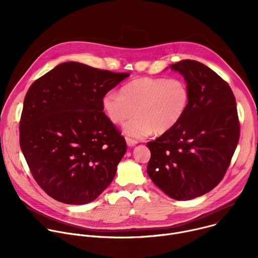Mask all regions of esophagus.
Returning a JSON list of instances; mask_svg holds the SVG:
<instances>
[{
	"mask_svg": "<svg viewBox=\"0 0 258 258\" xmlns=\"http://www.w3.org/2000/svg\"><path fill=\"white\" fill-rule=\"evenodd\" d=\"M125 141H126V144L128 147H134L138 144V142L136 140H133V139H130V138H125Z\"/></svg>",
	"mask_w": 258,
	"mask_h": 258,
	"instance_id": "1",
	"label": "esophagus"
}]
</instances>
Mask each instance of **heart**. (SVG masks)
Here are the masks:
<instances>
[{
	"label": "heart",
	"instance_id": "obj_1",
	"mask_svg": "<svg viewBox=\"0 0 258 258\" xmlns=\"http://www.w3.org/2000/svg\"><path fill=\"white\" fill-rule=\"evenodd\" d=\"M190 90L179 79L141 78L125 84L120 94L106 93L101 106L107 118L122 124L135 112L137 116L123 126L126 136L144 139L173 130L185 117L190 106Z\"/></svg>",
	"mask_w": 258,
	"mask_h": 258
}]
</instances>
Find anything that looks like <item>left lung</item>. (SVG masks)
Instances as JSON below:
<instances>
[{"label":"left lung","instance_id":"obj_1","mask_svg":"<svg viewBox=\"0 0 258 258\" xmlns=\"http://www.w3.org/2000/svg\"><path fill=\"white\" fill-rule=\"evenodd\" d=\"M169 67L183 77L190 106L173 130L147 143V173L170 198L191 200L216 187L230 165L240 137L236 99L230 86L198 61Z\"/></svg>","mask_w":258,"mask_h":258}]
</instances>
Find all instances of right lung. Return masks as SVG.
Returning <instances> with one entry per match:
<instances>
[{"instance_id": "obj_1", "label": "right lung", "mask_w": 258, "mask_h": 258, "mask_svg": "<svg viewBox=\"0 0 258 258\" xmlns=\"http://www.w3.org/2000/svg\"><path fill=\"white\" fill-rule=\"evenodd\" d=\"M130 77L64 62L28 89L20 119V147L39 186L72 205L95 200L113 180L126 143L101 100Z\"/></svg>"}]
</instances>
